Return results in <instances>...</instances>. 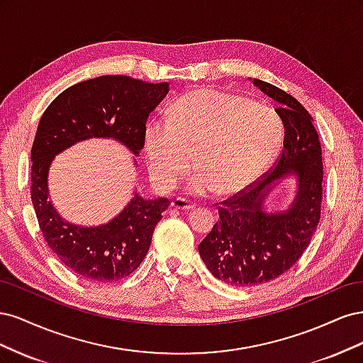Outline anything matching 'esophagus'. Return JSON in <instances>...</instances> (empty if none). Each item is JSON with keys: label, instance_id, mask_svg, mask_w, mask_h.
Listing matches in <instances>:
<instances>
[{"label": "esophagus", "instance_id": "1", "mask_svg": "<svg viewBox=\"0 0 363 363\" xmlns=\"http://www.w3.org/2000/svg\"><path fill=\"white\" fill-rule=\"evenodd\" d=\"M171 206L174 208H179V211H192V208L195 207V203L186 200V199H182V196H177V199H174Z\"/></svg>", "mask_w": 363, "mask_h": 363}]
</instances>
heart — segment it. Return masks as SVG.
<instances>
[{
	"instance_id": "heart-1",
	"label": "heart",
	"mask_w": 363,
	"mask_h": 363,
	"mask_svg": "<svg viewBox=\"0 0 363 363\" xmlns=\"http://www.w3.org/2000/svg\"><path fill=\"white\" fill-rule=\"evenodd\" d=\"M281 123L271 107L245 96L200 87L179 98L168 121L151 119L144 147L152 180L169 189L191 168L194 192L233 195L250 186L276 156Z\"/></svg>"
}]
</instances>
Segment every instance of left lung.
<instances>
[{"instance_id":"left-lung-1","label":"left lung","mask_w":363,"mask_h":363,"mask_svg":"<svg viewBox=\"0 0 363 363\" xmlns=\"http://www.w3.org/2000/svg\"><path fill=\"white\" fill-rule=\"evenodd\" d=\"M252 84L279 103L283 150L260 182L218 206L219 219L199 245L207 269L232 286H255L291 269L309 245L321 215L323 155L311 113L277 86L257 79ZM289 173L299 180L291 207L265 213L264 196L274 182Z\"/></svg>"}]
</instances>
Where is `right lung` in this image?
<instances>
[{
  "label": "right lung",
  "instance_id": "1",
  "mask_svg": "<svg viewBox=\"0 0 363 363\" xmlns=\"http://www.w3.org/2000/svg\"><path fill=\"white\" fill-rule=\"evenodd\" d=\"M168 92V83L103 75L68 87L39 121L31 147L33 207L48 247L84 280L111 283L135 272L147 256L152 232L169 200H144L135 194L107 224L75 225L65 221L51 204L50 164L63 150L91 138H112L139 156L147 119Z\"/></svg>",
  "mask_w": 363,
  "mask_h": 363
}]
</instances>
